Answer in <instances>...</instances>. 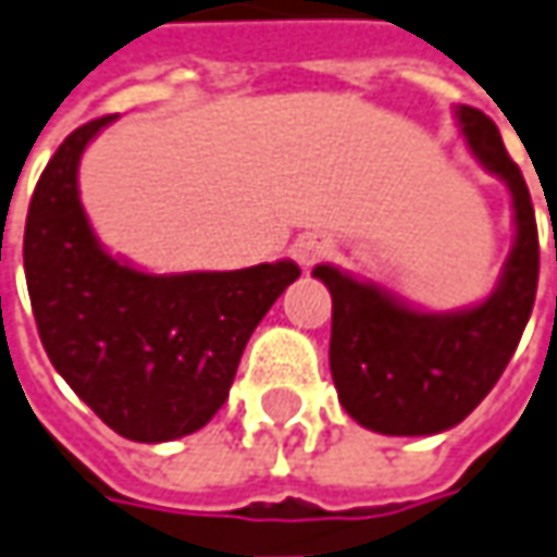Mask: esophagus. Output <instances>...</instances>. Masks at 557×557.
I'll return each instance as SVG.
<instances>
[{"label":"esophagus","mask_w":557,"mask_h":557,"mask_svg":"<svg viewBox=\"0 0 557 557\" xmlns=\"http://www.w3.org/2000/svg\"><path fill=\"white\" fill-rule=\"evenodd\" d=\"M331 253V242L322 235H304L297 245H294V257L300 267H315L319 260H324Z\"/></svg>","instance_id":"34e87169"}]
</instances>
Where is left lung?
Listing matches in <instances>:
<instances>
[{
  "mask_svg": "<svg viewBox=\"0 0 557 557\" xmlns=\"http://www.w3.org/2000/svg\"><path fill=\"white\" fill-rule=\"evenodd\" d=\"M462 137L481 165L506 181L515 245L496 290L460 312H420L376 285L315 267L331 312V376L358 426L383 435H435L462 423L494 389L531 319L540 278V238L531 193L503 137L475 107H457Z\"/></svg>",
  "mask_w": 557,
  "mask_h": 557,
  "instance_id": "obj_1",
  "label": "left lung"
}]
</instances>
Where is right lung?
Returning a JSON list of instances; mask_svg holds the SVG:
<instances>
[{"label": "right lung", "mask_w": 557, "mask_h": 557, "mask_svg": "<svg viewBox=\"0 0 557 557\" xmlns=\"http://www.w3.org/2000/svg\"><path fill=\"white\" fill-rule=\"evenodd\" d=\"M113 119L73 131L45 165L26 211V290L70 389L122 438L174 442L223 408L253 327L300 267L149 275L110 257L78 201V159Z\"/></svg>", "instance_id": "obj_1"}]
</instances>
